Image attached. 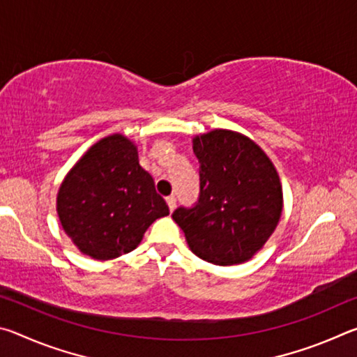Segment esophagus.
Here are the masks:
<instances>
[{"label":"esophagus","instance_id":"34e87169","mask_svg":"<svg viewBox=\"0 0 357 357\" xmlns=\"http://www.w3.org/2000/svg\"><path fill=\"white\" fill-rule=\"evenodd\" d=\"M167 204H168V208H170V211L176 208V198H174V195L167 197Z\"/></svg>","mask_w":357,"mask_h":357}]
</instances>
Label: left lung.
Instances as JSON below:
<instances>
[{"label": "left lung", "instance_id": "8db88e82", "mask_svg": "<svg viewBox=\"0 0 357 357\" xmlns=\"http://www.w3.org/2000/svg\"><path fill=\"white\" fill-rule=\"evenodd\" d=\"M200 195L172 214L187 244L204 261L228 266L250 259L280 220L282 184L273 162L250 138L215 129L193 138Z\"/></svg>", "mask_w": 357, "mask_h": 357}]
</instances>
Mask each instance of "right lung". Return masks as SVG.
<instances>
[{
    "instance_id": "add662e5",
    "label": "right lung",
    "mask_w": 357,
    "mask_h": 357,
    "mask_svg": "<svg viewBox=\"0 0 357 357\" xmlns=\"http://www.w3.org/2000/svg\"><path fill=\"white\" fill-rule=\"evenodd\" d=\"M56 211L66 234L94 259H113L142 243L155 219L170 214L154 179L124 135L102 138L64 178Z\"/></svg>"
}]
</instances>
